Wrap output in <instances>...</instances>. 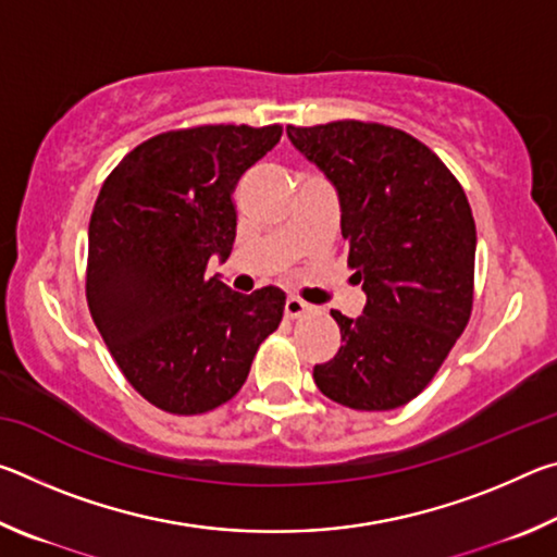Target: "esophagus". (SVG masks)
Listing matches in <instances>:
<instances>
[{
  "mask_svg": "<svg viewBox=\"0 0 557 557\" xmlns=\"http://www.w3.org/2000/svg\"><path fill=\"white\" fill-rule=\"evenodd\" d=\"M312 312V307L307 305V301H301L299 297H287L285 301V317L287 319H297L301 314H309Z\"/></svg>",
  "mask_w": 557,
  "mask_h": 557,
  "instance_id": "34e87169",
  "label": "esophagus"
}]
</instances>
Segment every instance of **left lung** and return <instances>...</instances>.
<instances>
[{
  "mask_svg": "<svg viewBox=\"0 0 557 557\" xmlns=\"http://www.w3.org/2000/svg\"><path fill=\"white\" fill-rule=\"evenodd\" d=\"M287 135L336 186L358 319L332 312L342 348L314 366L326 398L393 410L428 388L474 307L476 225L457 176L428 145L381 122L336 120Z\"/></svg>",
  "mask_w": 557,
  "mask_h": 557,
  "instance_id": "1",
  "label": "left lung"
}]
</instances>
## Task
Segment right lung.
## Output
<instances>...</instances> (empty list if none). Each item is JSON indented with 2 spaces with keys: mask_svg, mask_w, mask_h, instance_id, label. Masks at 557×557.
I'll use <instances>...</instances> for the list:
<instances>
[{
  "mask_svg": "<svg viewBox=\"0 0 557 557\" xmlns=\"http://www.w3.org/2000/svg\"><path fill=\"white\" fill-rule=\"evenodd\" d=\"M280 137V125L169 129L102 182L88 225V309L122 375L159 410L228 403L282 322L285 292L238 295L206 277L209 260L233 250L235 184Z\"/></svg>",
  "mask_w": 557,
  "mask_h": 557,
  "instance_id": "add662e5",
  "label": "right lung"
}]
</instances>
